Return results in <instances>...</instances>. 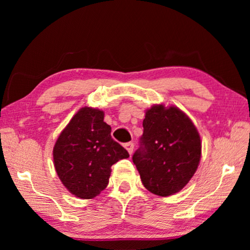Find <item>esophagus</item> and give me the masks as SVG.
I'll use <instances>...</instances> for the list:
<instances>
[{"instance_id": "esophagus-1", "label": "esophagus", "mask_w": 250, "mask_h": 250, "mask_svg": "<svg viewBox=\"0 0 250 250\" xmlns=\"http://www.w3.org/2000/svg\"><path fill=\"white\" fill-rule=\"evenodd\" d=\"M125 147L126 149V151L129 152V154L131 155L133 153V149H134V143L133 142H128V143H125Z\"/></svg>"}]
</instances>
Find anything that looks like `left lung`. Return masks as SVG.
Here are the masks:
<instances>
[{
	"instance_id": "1",
	"label": "left lung",
	"mask_w": 250,
	"mask_h": 250,
	"mask_svg": "<svg viewBox=\"0 0 250 250\" xmlns=\"http://www.w3.org/2000/svg\"><path fill=\"white\" fill-rule=\"evenodd\" d=\"M201 153L198 131L182 110L164 104L146 110L132 160L147 191L159 196L180 192L196 172Z\"/></svg>"
}]
</instances>
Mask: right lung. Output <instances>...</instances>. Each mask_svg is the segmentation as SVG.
Returning a JSON list of instances; mask_svg holds the SVG:
<instances>
[{"label":"right lung","instance_id":"right-lung-1","mask_svg":"<svg viewBox=\"0 0 250 250\" xmlns=\"http://www.w3.org/2000/svg\"><path fill=\"white\" fill-rule=\"evenodd\" d=\"M103 110L83 107L71 118L54 146L53 158L62 183L75 196L90 200L107 188L111 167L129 158L111 138Z\"/></svg>","mask_w":250,"mask_h":250}]
</instances>
